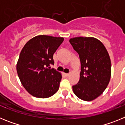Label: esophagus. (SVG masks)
<instances>
[{"label":"esophagus","instance_id":"obj_1","mask_svg":"<svg viewBox=\"0 0 125 125\" xmlns=\"http://www.w3.org/2000/svg\"><path fill=\"white\" fill-rule=\"evenodd\" d=\"M65 75H66V77H69V76H70V74H69V73H66V74H65Z\"/></svg>","mask_w":125,"mask_h":125}]
</instances>
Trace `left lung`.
Masks as SVG:
<instances>
[{"label": "left lung", "instance_id": "8db88e82", "mask_svg": "<svg viewBox=\"0 0 125 125\" xmlns=\"http://www.w3.org/2000/svg\"><path fill=\"white\" fill-rule=\"evenodd\" d=\"M69 42L79 54L81 65L79 82L73 86V91L81 100L93 101L104 92L110 82V55L103 44L95 37H73Z\"/></svg>", "mask_w": 125, "mask_h": 125}]
</instances>
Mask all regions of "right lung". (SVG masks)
<instances>
[{"instance_id": "obj_1", "label": "right lung", "mask_w": 125, "mask_h": 125, "mask_svg": "<svg viewBox=\"0 0 125 125\" xmlns=\"http://www.w3.org/2000/svg\"><path fill=\"white\" fill-rule=\"evenodd\" d=\"M64 38L39 35L26 42L20 53L16 69L26 91L39 98H47L59 89L62 74L48 68L54 64L53 54Z\"/></svg>"}]
</instances>
